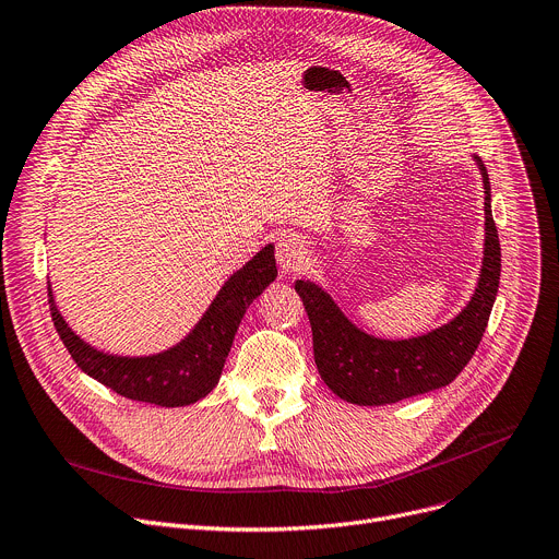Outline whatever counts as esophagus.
<instances>
[{
  "mask_svg": "<svg viewBox=\"0 0 559 559\" xmlns=\"http://www.w3.org/2000/svg\"><path fill=\"white\" fill-rule=\"evenodd\" d=\"M276 261L281 272L292 274L306 267L308 263V247L306 240L296 234H283L276 242Z\"/></svg>",
  "mask_w": 559,
  "mask_h": 559,
  "instance_id": "esophagus-1",
  "label": "esophagus"
}]
</instances>
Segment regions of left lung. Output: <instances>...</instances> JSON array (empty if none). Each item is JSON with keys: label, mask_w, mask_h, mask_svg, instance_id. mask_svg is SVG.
Returning <instances> with one entry per match:
<instances>
[{"label": "left lung", "mask_w": 559, "mask_h": 559, "mask_svg": "<svg viewBox=\"0 0 559 559\" xmlns=\"http://www.w3.org/2000/svg\"><path fill=\"white\" fill-rule=\"evenodd\" d=\"M473 160L484 182V259L466 308L448 323L408 338H381L354 325L332 294L310 278L294 283L310 317L314 361L325 385L347 403L385 405L452 383L486 332L499 289L501 247L490 210L488 171Z\"/></svg>", "instance_id": "obj_1"}]
</instances>
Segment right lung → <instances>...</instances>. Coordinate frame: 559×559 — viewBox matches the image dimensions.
Instances as JSON below:
<instances>
[{
  "label": "right lung",
  "instance_id": "right-lung-1",
  "mask_svg": "<svg viewBox=\"0 0 559 559\" xmlns=\"http://www.w3.org/2000/svg\"><path fill=\"white\" fill-rule=\"evenodd\" d=\"M276 276L274 242H267L257 257L223 283L205 314L187 336L163 352L142 354V357L97 349L75 334L58 308L50 283L48 302L56 330L84 374L127 399L156 403L163 408H180L207 396L216 388L247 308Z\"/></svg>",
  "mask_w": 559,
  "mask_h": 559
}]
</instances>
